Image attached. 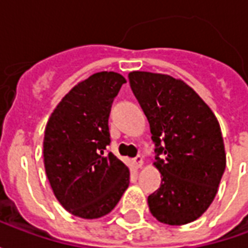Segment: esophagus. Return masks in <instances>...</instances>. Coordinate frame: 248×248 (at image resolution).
Instances as JSON below:
<instances>
[{
  "label": "esophagus",
  "instance_id": "esophagus-1",
  "mask_svg": "<svg viewBox=\"0 0 248 248\" xmlns=\"http://www.w3.org/2000/svg\"><path fill=\"white\" fill-rule=\"evenodd\" d=\"M133 165H134L137 169H140V167L143 166V158H142L140 155L135 156L134 159H133Z\"/></svg>",
  "mask_w": 248,
  "mask_h": 248
}]
</instances>
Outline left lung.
<instances>
[{
	"instance_id": "8db88e82",
	"label": "left lung",
	"mask_w": 248,
	"mask_h": 248,
	"mask_svg": "<svg viewBox=\"0 0 248 248\" xmlns=\"http://www.w3.org/2000/svg\"><path fill=\"white\" fill-rule=\"evenodd\" d=\"M129 81L150 124L153 165L162 178L161 187L147 198L150 213L170 226L191 223L213 203L226 169L218 119L182 79L131 71Z\"/></svg>"
}]
</instances>
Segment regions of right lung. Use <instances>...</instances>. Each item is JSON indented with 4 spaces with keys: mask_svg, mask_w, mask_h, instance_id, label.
Masks as SVG:
<instances>
[{
    "mask_svg": "<svg viewBox=\"0 0 248 248\" xmlns=\"http://www.w3.org/2000/svg\"><path fill=\"white\" fill-rule=\"evenodd\" d=\"M124 82L115 71H99L78 82L46 124V175L62 207L78 218L108 214L129 187L127 166L105 153L111 103Z\"/></svg>",
    "mask_w": 248,
    "mask_h": 248,
    "instance_id": "obj_1",
    "label": "right lung"
}]
</instances>
